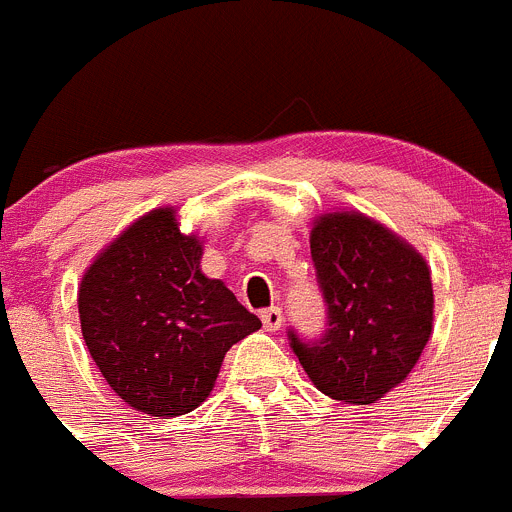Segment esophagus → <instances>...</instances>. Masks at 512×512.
Wrapping results in <instances>:
<instances>
[{
  "mask_svg": "<svg viewBox=\"0 0 512 512\" xmlns=\"http://www.w3.org/2000/svg\"><path fill=\"white\" fill-rule=\"evenodd\" d=\"M260 318H262V326H265V331H278V328L283 326V310H280L278 305H270V308L262 310Z\"/></svg>",
  "mask_w": 512,
  "mask_h": 512,
  "instance_id": "34e87169",
  "label": "esophagus"
}]
</instances>
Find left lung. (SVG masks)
<instances>
[{"label": "left lung", "mask_w": 512, "mask_h": 512, "mask_svg": "<svg viewBox=\"0 0 512 512\" xmlns=\"http://www.w3.org/2000/svg\"><path fill=\"white\" fill-rule=\"evenodd\" d=\"M310 257L328 323L315 341L288 331L290 348L315 389L346 404H374L407 379L432 336L427 262L358 212L315 219Z\"/></svg>", "instance_id": "obj_1"}]
</instances>
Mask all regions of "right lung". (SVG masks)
Instances as JSON below:
<instances>
[{
	"instance_id": "obj_1",
	"label": "right lung",
	"mask_w": 512,
	"mask_h": 512,
	"mask_svg": "<svg viewBox=\"0 0 512 512\" xmlns=\"http://www.w3.org/2000/svg\"><path fill=\"white\" fill-rule=\"evenodd\" d=\"M199 262L197 234H181L164 207L118 234L80 283V328L95 366L128 407L151 417L197 409L224 353L262 326Z\"/></svg>"
}]
</instances>
